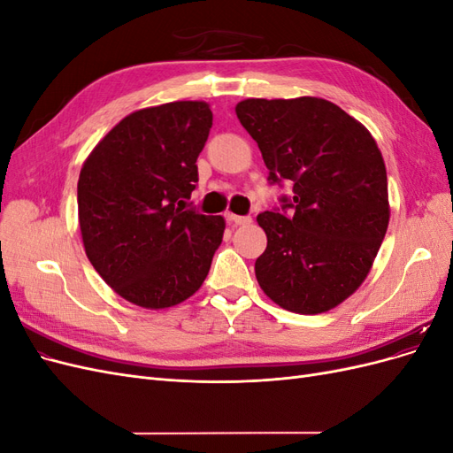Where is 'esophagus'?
<instances>
[{"label": "esophagus", "instance_id": "34e87169", "mask_svg": "<svg viewBox=\"0 0 453 453\" xmlns=\"http://www.w3.org/2000/svg\"><path fill=\"white\" fill-rule=\"evenodd\" d=\"M228 219L234 225H250L251 223V217L250 215H228Z\"/></svg>", "mask_w": 453, "mask_h": 453}]
</instances>
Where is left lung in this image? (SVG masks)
Segmentation results:
<instances>
[{
    "label": "left lung",
    "instance_id": "left-lung-1",
    "mask_svg": "<svg viewBox=\"0 0 453 453\" xmlns=\"http://www.w3.org/2000/svg\"><path fill=\"white\" fill-rule=\"evenodd\" d=\"M257 142L270 185H293L278 208L257 215L266 250L257 281L281 308L313 315L357 291L389 225L388 173L361 122L321 98L236 105Z\"/></svg>",
    "mask_w": 453,
    "mask_h": 453
}]
</instances>
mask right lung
<instances>
[{"instance_id":"add662e5","label":"right lung","mask_w":453,"mask_h":453,"mask_svg":"<svg viewBox=\"0 0 453 453\" xmlns=\"http://www.w3.org/2000/svg\"><path fill=\"white\" fill-rule=\"evenodd\" d=\"M213 113L172 102L122 119L94 147L77 183L87 257L128 303L162 310L195 295L223 242L225 219L185 208Z\"/></svg>"}]
</instances>
